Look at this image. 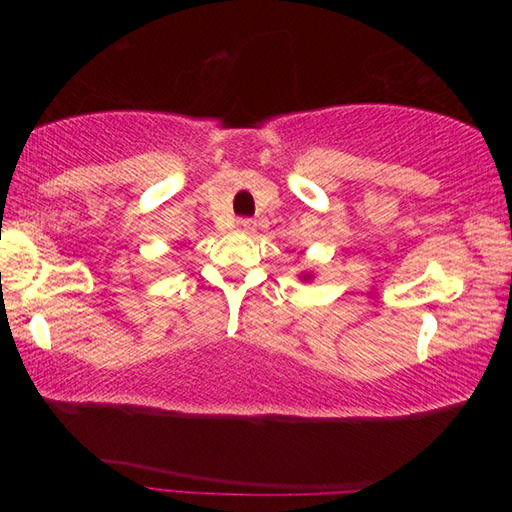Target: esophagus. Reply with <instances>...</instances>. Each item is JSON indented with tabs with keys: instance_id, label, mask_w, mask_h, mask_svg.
Segmentation results:
<instances>
[{
	"instance_id": "obj_1",
	"label": "esophagus",
	"mask_w": 512,
	"mask_h": 512,
	"mask_svg": "<svg viewBox=\"0 0 512 512\" xmlns=\"http://www.w3.org/2000/svg\"><path fill=\"white\" fill-rule=\"evenodd\" d=\"M235 228H237L239 233H246V235H250V233H255L257 224H255V220H248V217H242V220H237V222H235Z\"/></svg>"
}]
</instances>
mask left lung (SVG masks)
<instances>
[{
    "instance_id": "left-lung-1",
    "label": "left lung",
    "mask_w": 512,
    "mask_h": 512,
    "mask_svg": "<svg viewBox=\"0 0 512 512\" xmlns=\"http://www.w3.org/2000/svg\"><path fill=\"white\" fill-rule=\"evenodd\" d=\"M301 279H303V281H308V279H312V275H310V273H306V275H301Z\"/></svg>"
}]
</instances>
